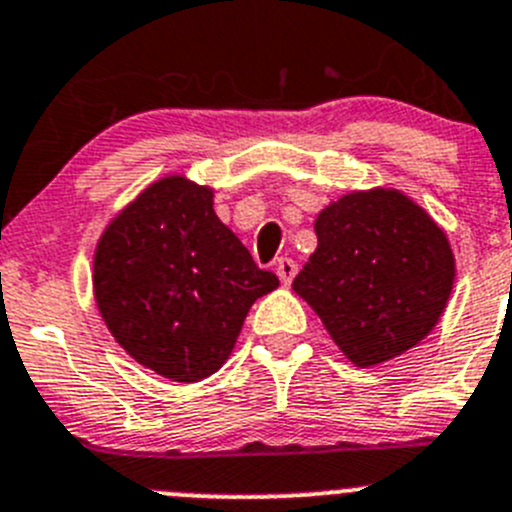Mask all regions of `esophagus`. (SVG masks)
Masks as SVG:
<instances>
[{"instance_id":"obj_1","label":"esophagus","mask_w":512,"mask_h":512,"mask_svg":"<svg viewBox=\"0 0 512 512\" xmlns=\"http://www.w3.org/2000/svg\"><path fill=\"white\" fill-rule=\"evenodd\" d=\"M275 272H278V278L283 280L285 285L293 283V278L298 275V262L290 260V257H280V260L275 262Z\"/></svg>"}]
</instances>
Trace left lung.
<instances>
[{
  "label": "left lung",
  "instance_id": "left-lung-1",
  "mask_svg": "<svg viewBox=\"0 0 512 512\" xmlns=\"http://www.w3.org/2000/svg\"><path fill=\"white\" fill-rule=\"evenodd\" d=\"M318 247L293 290L356 366L417 346L442 315L455 257L442 229L399 191H353L315 219Z\"/></svg>",
  "mask_w": 512,
  "mask_h": 512
}]
</instances>
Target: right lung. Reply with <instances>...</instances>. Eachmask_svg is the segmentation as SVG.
<instances>
[{"label":"right lung","instance_id":"right-lung-1","mask_svg":"<svg viewBox=\"0 0 512 512\" xmlns=\"http://www.w3.org/2000/svg\"><path fill=\"white\" fill-rule=\"evenodd\" d=\"M280 285L184 176L148 186L103 232L93 288L105 326L138 364L199 381L227 361L247 310Z\"/></svg>","mask_w":512,"mask_h":512}]
</instances>
